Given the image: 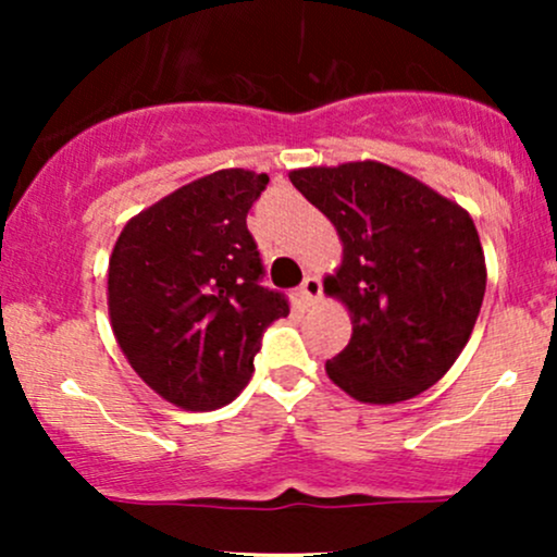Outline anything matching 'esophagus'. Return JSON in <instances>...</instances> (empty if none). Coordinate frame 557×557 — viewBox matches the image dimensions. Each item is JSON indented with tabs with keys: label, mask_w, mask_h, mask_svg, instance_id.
Masks as SVG:
<instances>
[{
	"label": "esophagus",
	"mask_w": 557,
	"mask_h": 557,
	"mask_svg": "<svg viewBox=\"0 0 557 557\" xmlns=\"http://www.w3.org/2000/svg\"><path fill=\"white\" fill-rule=\"evenodd\" d=\"M319 298H322V283H319V277H306L304 285H300V300L306 306H314Z\"/></svg>",
	"instance_id": "obj_1"
}]
</instances>
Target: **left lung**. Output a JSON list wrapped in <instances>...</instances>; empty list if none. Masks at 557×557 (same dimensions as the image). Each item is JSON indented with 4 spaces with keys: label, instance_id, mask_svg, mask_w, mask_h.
Listing matches in <instances>:
<instances>
[{
    "label": "left lung",
    "instance_id": "1",
    "mask_svg": "<svg viewBox=\"0 0 557 557\" xmlns=\"http://www.w3.org/2000/svg\"><path fill=\"white\" fill-rule=\"evenodd\" d=\"M290 183L335 225L343 259L324 293L348 309L350 341L324 363L354 400L389 406L443 380L469 343L487 264L471 214L376 159L300 168Z\"/></svg>",
    "mask_w": 557,
    "mask_h": 557
}]
</instances>
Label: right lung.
<instances>
[{"instance_id":"add662e5","label":"right lung","mask_w":557,"mask_h":557,"mask_svg":"<svg viewBox=\"0 0 557 557\" xmlns=\"http://www.w3.org/2000/svg\"><path fill=\"white\" fill-rule=\"evenodd\" d=\"M270 177L240 168L181 185L125 222L107 270L120 350L159 398L214 411L253 374L261 335L287 300L259 285L246 214Z\"/></svg>"}]
</instances>
